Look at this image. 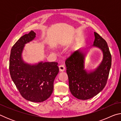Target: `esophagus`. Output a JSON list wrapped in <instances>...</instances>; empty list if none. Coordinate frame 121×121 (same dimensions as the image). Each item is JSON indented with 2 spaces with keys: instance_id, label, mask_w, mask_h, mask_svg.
I'll return each mask as SVG.
<instances>
[{
  "instance_id": "1",
  "label": "esophagus",
  "mask_w": 121,
  "mask_h": 121,
  "mask_svg": "<svg viewBox=\"0 0 121 121\" xmlns=\"http://www.w3.org/2000/svg\"><path fill=\"white\" fill-rule=\"evenodd\" d=\"M59 69H60V71H65V65H60L59 66Z\"/></svg>"
}]
</instances>
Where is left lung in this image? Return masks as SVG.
<instances>
[{
  "instance_id": "left-lung-1",
  "label": "left lung",
  "mask_w": 121,
  "mask_h": 121,
  "mask_svg": "<svg viewBox=\"0 0 121 121\" xmlns=\"http://www.w3.org/2000/svg\"><path fill=\"white\" fill-rule=\"evenodd\" d=\"M93 46L101 49L103 59L95 70L87 73L84 69L85 53L77 50L71 53L65 61L68 76L69 90L80 100L91 99L100 92L106 86L112 65V56L107 42L95 32Z\"/></svg>"
}]
</instances>
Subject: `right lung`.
<instances>
[{"instance_id":"obj_1","label":"right lung","mask_w":121,"mask_h":121,"mask_svg":"<svg viewBox=\"0 0 121 121\" xmlns=\"http://www.w3.org/2000/svg\"><path fill=\"white\" fill-rule=\"evenodd\" d=\"M35 37V32L31 31L15 43L11 49L9 69L12 81L22 97L29 101L40 102L52 95L59 69L56 62H40L31 65L22 60L24 45Z\"/></svg>"}]
</instances>
